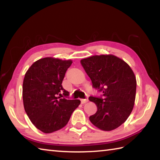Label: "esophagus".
I'll return each instance as SVG.
<instances>
[{
  "instance_id": "1",
  "label": "esophagus",
  "mask_w": 160,
  "mask_h": 160,
  "mask_svg": "<svg viewBox=\"0 0 160 160\" xmlns=\"http://www.w3.org/2000/svg\"><path fill=\"white\" fill-rule=\"evenodd\" d=\"M88 102V99H81V104H85L86 102Z\"/></svg>"
}]
</instances>
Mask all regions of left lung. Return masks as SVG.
Masks as SVG:
<instances>
[{
    "label": "left lung",
    "mask_w": 160,
    "mask_h": 160,
    "mask_svg": "<svg viewBox=\"0 0 160 160\" xmlns=\"http://www.w3.org/2000/svg\"><path fill=\"white\" fill-rule=\"evenodd\" d=\"M80 63L93 88L103 93V97H89L97 107L90 121L102 131L117 128L133 109L137 85L133 71L128 63L112 54L92 56Z\"/></svg>",
    "instance_id": "1"
}]
</instances>
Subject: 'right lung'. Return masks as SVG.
<instances>
[{
  "instance_id": "obj_1",
  "label": "right lung",
  "mask_w": 160,
  "mask_h": 160,
  "mask_svg": "<svg viewBox=\"0 0 160 160\" xmlns=\"http://www.w3.org/2000/svg\"><path fill=\"white\" fill-rule=\"evenodd\" d=\"M71 60L53 57L39 59L26 72L22 85L24 108L34 126L45 133H51L66 126L72 113L79 106V99H60L65 90L62 82Z\"/></svg>"
}]
</instances>
